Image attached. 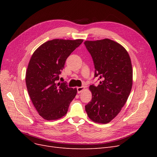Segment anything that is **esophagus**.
Instances as JSON below:
<instances>
[{
    "label": "esophagus",
    "mask_w": 157,
    "mask_h": 157,
    "mask_svg": "<svg viewBox=\"0 0 157 157\" xmlns=\"http://www.w3.org/2000/svg\"><path fill=\"white\" fill-rule=\"evenodd\" d=\"M84 90V87H83V86L78 87V88H77V93H78V94H80V92H82Z\"/></svg>",
    "instance_id": "esophagus-1"
}]
</instances>
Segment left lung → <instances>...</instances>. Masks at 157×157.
Listing matches in <instances>:
<instances>
[{"instance_id": "obj_1", "label": "left lung", "mask_w": 157, "mask_h": 157, "mask_svg": "<svg viewBox=\"0 0 157 157\" xmlns=\"http://www.w3.org/2000/svg\"><path fill=\"white\" fill-rule=\"evenodd\" d=\"M84 44L93 59L94 77L101 80L98 86H90L92 101L85 109L92 121L107 124L120 113L131 92V59L124 47L109 39L86 40Z\"/></svg>"}]
</instances>
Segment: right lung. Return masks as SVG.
<instances>
[{"instance_id": "1", "label": "right lung", "mask_w": 157, "mask_h": 157, "mask_svg": "<svg viewBox=\"0 0 157 157\" xmlns=\"http://www.w3.org/2000/svg\"><path fill=\"white\" fill-rule=\"evenodd\" d=\"M82 39H53L40 45L33 54L26 71L25 82L33 105L47 121L58 120L67 113L77 88L58 80L65 61Z\"/></svg>"}]
</instances>
